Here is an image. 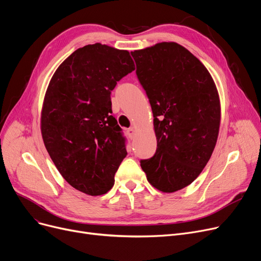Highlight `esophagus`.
<instances>
[{
  "instance_id": "obj_1",
  "label": "esophagus",
  "mask_w": 261,
  "mask_h": 261,
  "mask_svg": "<svg viewBox=\"0 0 261 261\" xmlns=\"http://www.w3.org/2000/svg\"><path fill=\"white\" fill-rule=\"evenodd\" d=\"M127 133H128V135H129V138H130V139H133V138H134V135H135V128H133V127L129 128V129L127 130Z\"/></svg>"
}]
</instances>
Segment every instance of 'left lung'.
Masks as SVG:
<instances>
[{
	"label": "left lung",
	"instance_id": "obj_1",
	"mask_svg": "<svg viewBox=\"0 0 261 261\" xmlns=\"http://www.w3.org/2000/svg\"><path fill=\"white\" fill-rule=\"evenodd\" d=\"M137 75L153 114L156 150L141 160L148 182L164 193L191 185L217 144L221 105L207 68L176 42L135 50Z\"/></svg>",
	"mask_w": 261,
	"mask_h": 261
}]
</instances>
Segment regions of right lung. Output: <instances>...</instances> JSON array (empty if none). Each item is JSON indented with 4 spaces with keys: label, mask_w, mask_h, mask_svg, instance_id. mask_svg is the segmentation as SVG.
Returning a JSON list of instances; mask_svg holds the SVG:
<instances>
[{
    "label": "right lung",
    "mask_w": 261,
    "mask_h": 261,
    "mask_svg": "<svg viewBox=\"0 0 261 261\" xmlns=\"http://www.w3.org/2000/svg\"><path fill=\"white\" fill-rule=\"evenodd\" d=\"M135 69L127 50L95 43L75 50L54 72L41 110V134L56 168L85 194H106L127 155L112 115L111 90Z\"/></svg>",
    "instance_id": "add662e5"
}]
</instances>
